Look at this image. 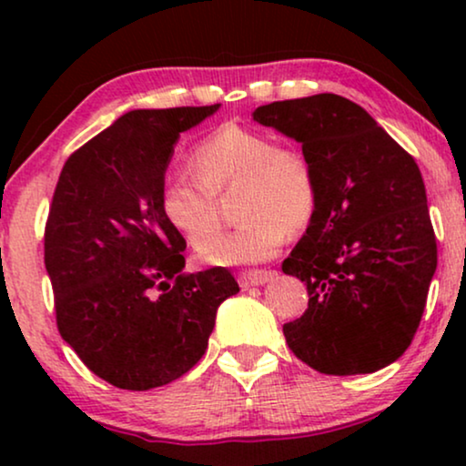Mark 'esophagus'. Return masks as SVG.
Returning a JSON list of instances; mask_svg holds the SVG:
<instances>
[{
	"label": "esophagus",
	"mask_w": 466,
	"mask_h": 466,
	"mask_svg": "<svg viewBox=\"0 0 466 466\" xmlns=\"http://www.w3.org/2000/svg\"><path fill=\"white\" fill-rule=\"evenodd\" d=\"M273 278L271 269H254V271H241L239 273V286L241 289H250V286H263Z\"/></svg>",
	"instance_id": "1"
}]
</instances>
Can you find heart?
<instances>
[{"instance_id":"b5f03b06","label":"heart","mask_w":466,"mask_h":466,"mask_svg":"<svg viewBox=\"0 0 466 466\" xmlns=\"http://www.w3.org/2000/svg\"><path fill=\"white\" fill-rule=\"evenodd\" d=\"M193 180L171 177L161 188V212L169 227L197 252L218 238L221 219L216 198L231 186L242 220L208 260L214 265H252L269 260L289 231H303L318 206V176L311 158L292 144H273L265 133L220 125L190 150Z\"/></svg>"}]
</instances>
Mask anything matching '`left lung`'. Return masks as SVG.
I'll list each match as a JSON object with an SVG mask.
<instances>
[{"instance_id":"8db88e82","label":"left lung","mask_w":466,"mask_h":466,"mask_svg":"<svg viewBox=\"0 0 466 466\" xmlns=\"http://www.w3.org/2000/svg\"><path fill=\"white\" fill-rule=\"evenodd\" d=\"M254 120L301 142L318 206L282 271L308 286L284 324L292 354L327 375L373 373L410 348L437 269L416 161L354 101L333 93L273 101Z\"/></svg>"}]
</instances>
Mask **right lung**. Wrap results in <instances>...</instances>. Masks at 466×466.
<instances>
[{
	"mask_svg": "<svg viewBox=\"0 0 466 466\" xmlns=\"http://www.w3.org/2000/svg\"><path fill=\"white\" fill-rule=\"evenodd\" d=\"M218 104L133 110L63 165L44 228L56 329L107 384L150 390L188 373L216 309L239 286L225 267L184 273L187 241L161 212L182 131Z\"/></svg>",
	"mask_w": 466,
	"mask_h": 466,
	"instance_id": "obj_1",
	"label": "right lung"
}]
</instances>
